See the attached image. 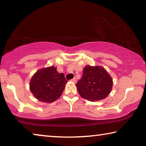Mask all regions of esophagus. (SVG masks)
Here are the masks:
<instances>
[{
  "label": "esophagus",
  "instance_id": "34e87169",
  "mask_svg": "<svg viewBox=\"0 0 146 146\" xmlns=\"http://www.w3.org/2000/svg\"><path fill=\"white\" fill-rule=\"evenodd\" d=\"M71 81H72V82H76V80L75 78H73V79H71Z\"/></svg>",
  "mask_w": 146,
  "mask_h": 146
}]
</instances>
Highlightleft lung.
I'll return each instance as SVG.
<instances>
[{
  "label": "left lung",
  "mask_w": 146,
  "mask_h": 146,
  "mask_svg": "<svg viewBox=\"0 0 146 146\" xmlns=\"http://www.w3.org/2000/svg\"><path fill=\"white\" fill-rule=\"evenodd\" d=\"M76 86L81 97L94 102L108 97L111 91L113 80L102 67L87 66Z\"/></svg>",
  "instance_id": "left-lung-1"
}]
</instances>
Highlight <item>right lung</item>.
Returning a JSON list of instances; mask_svg holds the SVG:
<instances>
[{
	"instance_id": "1",
	"label": "right lung",
	"mask_w": 146,
	"mask_h": 146,
	"mask_svg": "<svg viewBox=\"0 0 146 146\" xmlns=\"http://www.w3.org/2000/svg\"><path fill=\"white\" fill-rule=\"evenodd\" d=\"M67 82L63 73H58L56 68L51 66L36 71L31 79L29 87L36 98L51 103L60 97Z\"/></svg>"
}]
</instances>
